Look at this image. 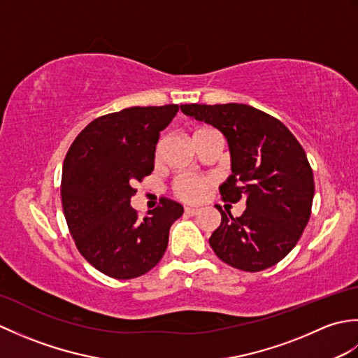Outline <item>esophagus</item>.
Wrapping results in <instances>:
<instances>
[{"mask_svg": "<svg viewBox=\"0 0 358 358\" xmlns=\"http://www.w3.org/2000/svg\"><path fill=\"white\" fill-rule=\"evenodd\" d=\"M185 212H186V214L187 215H196V214H199V212H200V209H196V208H185Z\"/></svg>", "mask_w": 358, "mask_h": 358, "instance_id": "1", "label": "esophagus"}]
</instances>
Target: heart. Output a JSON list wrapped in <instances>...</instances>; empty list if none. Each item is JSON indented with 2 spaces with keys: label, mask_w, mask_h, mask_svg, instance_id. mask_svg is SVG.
Returning <instances> with one entry per match:
<instances>
[{
  "label": "heart",
  "mask_w": 358,
  "mask_h": 358,
  "mask_svg": "<svg viewBox=\"0 0 358 358\" xmlns=\"http://www.w3.org/2000/svg\"><path fill=\"white\" fill-rule=\"evenodd\" d=\"M203 131H208V129H199V131H195V134H200ZM208 187H209V180L187 177V175L178 177L175 180V185H173L175 194H177L181 200L192 201V203L200 201L204 196V194H206Z\"/></svg>",
  "instance_id": "obj_1"
}]
</instances>
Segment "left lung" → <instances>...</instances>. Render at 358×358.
<instances>
[{
  "label": "left lung",
  "instance_id": "left-lung-1",
  "mask_svg": "<svg viewBox=\"0 0 358 358\" xmlns=\"http://www.w3.org/2000/svg\"><path fill=\"white\" fill-rule=\"evenodd\" d=\"M187 117L224 135L231 171L220 192L224 201H246L240 217L218 209L222 224L209 245L232 268L258 272L291 252L309 222L314 175L306 152L280 120L252 106L181 104Z\"/></svg>",
  "mask_w": 358,
  "mask_h": 358
}]
</instances>
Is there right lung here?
Segmentation results:
<instances>
[{
  "label": "right lung",
  "instance_id": "obj_1",
  "mask_svg": "<svg viewBox=\"0 0 358 358\" xmlns=\"http://www.w3.org/2000/svg\"><path fill=\"white\" fill-rule=\"evenodd\" d=\"M177 112V104H166L108 113L83 129L66 155L67 226L80 254L112 278H135L157 266L172 223L183 215V206L167 199L144 218L131 206L132 186L154 171L159 132Z\"/></svg>",
  "mask_w": 358,
  "mask_h": 358
}]
</instances>
